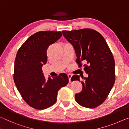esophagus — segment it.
Instances as JSON below:
<instances>
[{
    "instance_id": "obj_1",
    "label": "esophagus",
    "mask_w": 129,
    "mask_h": 129,
    "mask_svg": "<svg viewBox=\"0 0 129 129\" xmlns=\"http://www.w3.org/2000/svg\"><path fill=\"white\" fill-rule=\"evenodd\" d=\"M67 76H68V78H69V82H71V77H72V75L71 74H68L67 75Z\"/></svg>"
}]
</instances>
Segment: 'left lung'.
<instances>
[{
	"label": "left lung",
	"instance_id": "8db88e82",
	"mask_svg": "<svg viewBox=\"0 0 129 129\" xmlns=\"http://www.w3.org/2000/svg\"><path fill=\"white\" fill-rule=\"evenodd\" d=\"M63 35L74 48L79 67H84L88 77H82V90L75 95L77 102L87 108H95L107 98L115 82V61L104 38L92 29L63 31ZM84 64L82 65V63ZM71 81H80L74 75Z\"/></svg>",
	"mask_w": 129,
	"mask_h": 129
}]
</instances>
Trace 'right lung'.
<instances>
[{
	"label": "right lung",
	"mask_w": 129,
	"mask_h": 129,
	"mask_svg": "<svg viewBox=\"0 0 129 129\" xmlns=\"http://www.w3.org/2000/svg\"><path fill=\"white\" fill-rule=\"evenodd\" d=\"M60 31H45L29 37L16 54L14 80L23 100L31 107L46 109L55 104L58 91L69 83L64 73L46 80L42 66L47 62V50L62 37Z\"/></svg>",
	"instance_id": "add662e5"
}]
</instances>
